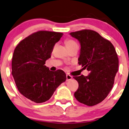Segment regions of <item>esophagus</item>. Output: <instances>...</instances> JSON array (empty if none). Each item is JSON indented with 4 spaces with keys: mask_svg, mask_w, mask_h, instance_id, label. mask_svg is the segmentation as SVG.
I'll return each instance as SVG.
<instances>
[{
    "mask_svg": "<svg viewBox=\"0 0 129 129\" xmlns=\"http://www.w3.org/2000/svg\"><path fill=\"white\" fill-rule=\"evenodd\" d=\"M72 79V76H71V75H66V81L67 82L71 81Z\"/></svg>",
    "mask_w": 129,
    "mask_h": 129,
    "instance_id": "obj_1",
    "label": "esophagus"
}]
</instances>
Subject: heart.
I'll return each instance as SVG.
<instances>
[{
    "instance_id": "1",
    "label": "heart",
    "mask_w": 129,
    "mask_h": 129,
    "mask_svg": "<svg viewBox=\"0 0 129 129\" xmlns=\"http://www.w3.org/2000/svg\"><path fill=\"white\" fill-rule=\"evenodd\" d=\"M65 44H66V46H67L69 49L72 47L73 46H78L77 43L75 42L74 40H71V39H67L65 41Z\"/></svg>"
}]
</instances>
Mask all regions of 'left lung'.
Segmentation results:
<instances>
[{
  "label": "left lung",
  "mask_w": 129,
  "mask_h": 129,
  "mask_svg": "<svg viewBox=\"0 0 129 129\" xmlns=\"http://www.w3.org/2000/svg\"><path fill=\"white\" fill-rule=\"evenodd\" d=\"M81 44L78 64L90 73L73 76L79 83L74 93L79 103L93 106L103 101L110 93L118 72V58L114 47L97 32L83 29L70 33Z\"/></svg>",
  "instance_id": "left-lung-1"
}]
</instances>
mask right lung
Listing matches in <instances>:
<instances>
[{"label":"right lung","instance_id":"obj_1","mask_svg":"<svg viewBox=\"0 0 129 129\" xmlns=\"http://www.w3.org/2000/svg\"><path fill=\"white\" fill-rule=\"evenodd\" d=\"M62 36L61 33L39 31L20 41L15 48L12 75L19 92L32 101H48L66 81L62 70L50 71L44 65Z\"/></svg>","mask_w":129,"mask_h":129}]
</instances>
